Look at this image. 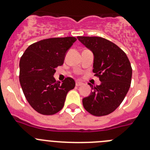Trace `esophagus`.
<instances>
[{"label": "esophagus", "instance_id": "1", "mask_svg": "<svg viewBox=\"0 0 150 150\" xmlns=\"http://www.w3.org/2000/svg\"><path fill=\"white\" fill-rule=\"evenodd\" d=\"M81 85H82V82H76V86H81Z\"/></svg>", "mask_w": 150, "mask_h": 150}]
</instances>
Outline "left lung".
<instances>
[{"label": "left lung", "mask_w": 150, "mask_h": 150, "mask_svg": "<svg viewBox=\"0 0 150 150\" xmlns=\"http://www.w3.org/2000/svg\"><path fill=\"white\" fill-rule=\"evenodd\" d=\"M78 40L94 54L93 72L101 84L93 86L88 97L82 99L85 109L94 116L113 112L130 88L131 64L126 53L113 42L101 37L78 36Z\"/></svg>", "instance_id": "8db88e82"}]
</instances>
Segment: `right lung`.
Returning <instances> with one entry per match:
<instances>
[{
    "instance_id": "1",
    "label": "right lung",
    "mask_w": 150,
    "mask_h": 150,
    "mask_svg": "<svg viewBox=\"0 0 150 150\" xmlns=\"http://www.w3.org/2000/svg\"><path fill=\"white\" fill-rule=\"evenodd\" d=\"M76 41L75 37L47 38L30 45L22 55L20 84L30 105L38 113L52 115L59 112L68 92L75 87L72 78H65L60 83L53 75Z\"/></svg>"
}]
</instances>
